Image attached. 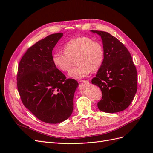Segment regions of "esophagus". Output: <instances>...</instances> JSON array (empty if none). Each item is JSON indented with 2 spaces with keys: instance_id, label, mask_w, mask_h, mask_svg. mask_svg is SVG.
<instances>
[{
  "instance_id": "esophagus-1",
  "label": "esophagus",
  "mask_w": 153,
  "mask_h": 153,
  "mask_svg": "<svg viewBox=\"0 0 153 153\" xmlns=\"http://www.w3.org/2000/svg\"><path fill=\"white\" fill-rule=\"evenodd\" d=\"M80 82H82V83H86V84H88V83H89V81L87 80H80Z\"/></svg>"
}]
</instances>
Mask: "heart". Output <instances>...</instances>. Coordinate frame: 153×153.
<instances>
[{"instance_id":"b5f03b06","label":"heart","mask_w":153,"mask_h":153,"mask_svg":"<svg viewBox=\"0 0 153 153\" xmlns=\"http://www.w3.org/2000/svg\"><path fill=\"white\" fill-rule=\"evenodd\" d=\"M64 53H53L52 61L59 70L64 72L70 69L73 60L75 59L77 67L71 69L68 75L75 79H82L96 71L101 67L104 61L103 46L98 41L88 37H78L69 40L63 46Z\"/></svg>"}]
</instances>
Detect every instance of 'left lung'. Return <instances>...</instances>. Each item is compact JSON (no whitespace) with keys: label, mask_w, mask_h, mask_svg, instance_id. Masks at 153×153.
Here are the masks:
<instances>
[{"label":"left lung","mask_w":153,"mask_h":153,"mask_svg":"<svg viewBox=\"0 0 153 153\" xmlns=\"http://www.w3.org/2000/svg\"><path fill=\"white\" fill-rule=\"evenodd\" d=\"M101 36L104 50L102 66L92 79L98 86L102 99L99 110L115 113L127 108L137 91V72L130 53L116 38L104 31L91 30Z\"/></svg>","instance_id":"left-lung-1"}]
</instances>
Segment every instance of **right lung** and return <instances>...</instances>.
Instances as JSON below:
<instances>
[{
  "label": "right lung",
  "instance_id": "1",
  "mask_svg": "<svg viewBox=\"0 0 153 153\" xmlns=\"http://www.w3.org/2000/svg\"><path fill=\"white\" fill-rule=\"evenodd\" d=\"M63 34H53L27 49L21 59L17 87L25 107L40 121L57 124L68 119L78 83L66 76L52 61V50Z\"/></svg>",
  "mask_w": 153,
  "mask_h": 153
}]
</instances>
